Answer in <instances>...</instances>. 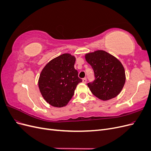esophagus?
I'll use <instances>...</instances> for the list:
<instances>
[{
  "label": "esophagus",
  "instance_id": "obj_1",
  "mask_svg": "<svg viewBox=\"0 0 151 151\" xmlns=\"http://www.w3.org/2000/svg\"><path fill=\"white\" fill-rule=\"evenodd\" d=\"M83 82L84 83H86V82H87V79H86V77H84V78H83Z\"/></svg>",
  "mask_w": 151,
  "mask_h": 151
}]
</instances>
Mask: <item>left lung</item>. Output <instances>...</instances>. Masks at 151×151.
Listing matches in <instances>:
<instances>
[{"label": "left lung", "mask_w": 151, "mask_h": 151, "mask_svg": "<svg viewBox=\"0 0 151 151\" xmlns=\"http://www.w3.org/2000/svg\"><path fill=\"white\" fill-rule=\"evenodd\" d=\"M86 59L94 73L95 79L88 83L92 93L104 101L116 97L125 83V70L121 62L103 50L86 54Z\"/></svg>", "instance_id": "1"}]
</instances>
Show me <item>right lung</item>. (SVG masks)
<instances>
[{"label": "right lung", "mask_w": 151, "mask_h": 151, "mask_svg": "<svg viewBox=\"0 0 151 151\" xmlns=\"http://www.w3.org/2000/svg\"><path fill=\"white\" fill-rule=\"evenodd\" d=\"M76 58L68 53L55 58L41 72L38 86L43 98L52 106L63 107L70 101L83 80L74 68Z\"/></svg>", "instance_id": "right-lung-1"}]
</instances>
